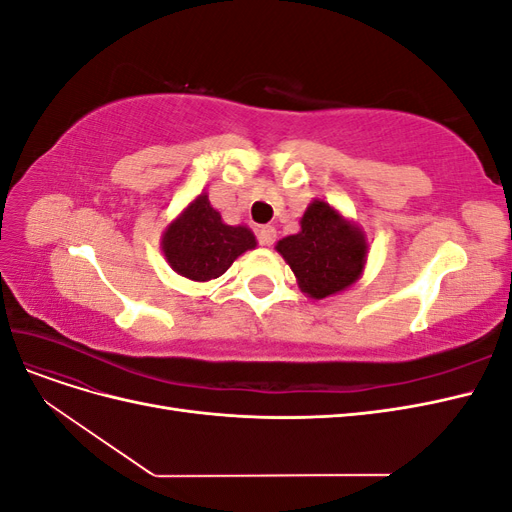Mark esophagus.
Here are the masks:
<instances>
[{"label":"esophagus","instance_id":"34e87169","mask_svg":"<svg viewBox=\"0 0 512 512\" xmlns=\"http://www.w3.org/2000/svg\"><path fill=\"white\" fill-rule=\"evenodd\" d=\"M275 237H277V232H275V228L273 226H262L260 230H258V243L260 245H273L275 243Z\"/></svg>","mask_w":512,"mask_h":512}]
</instances>
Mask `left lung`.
<instances>
[{
	"mask_svg": "<svg viewBox=\"0 0 512 512\" xmlns=\"http://www.w3.org/2000/svg\"><path fill=\"white\" fill-rule=\"evenodd\" d=\"M303 292L314 299L346 290L367 260L363 232L346 222L329 203L314 200L301 218V232L277 243Z\"/></svg>",
	"mask_w": 512,
	"mask_h": 512,
	"instance_id": "1",
	"label": "left lung"
}]
</instances>
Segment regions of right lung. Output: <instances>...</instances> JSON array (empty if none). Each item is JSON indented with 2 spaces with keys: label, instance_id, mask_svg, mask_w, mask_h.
Masks as SVG:
<instances>
[{
  "label": "right lung",
  "instance_id": "1",
  "mask_svg": "<svg viewBox=\"0 0 512 512\" xmlns=\"http://www.w3.org/2000/svg\"><path fill=\"white\" fill-rule=\"evenodd\" d=\"M256 247L250 228L228 226L222 215L200 194L164 232L162 250L179 275L194 282H209L226 273L237 256Z\"/></svg>",
  "mask_w": 512,
  "mask_h": 512
}]
</instances>
